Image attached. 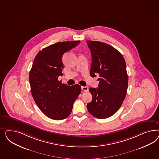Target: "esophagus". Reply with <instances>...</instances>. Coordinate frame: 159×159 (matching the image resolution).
Instances as JSON below:
<instances>
[{
	"instance_id": "obj_1",
	"label": "esophagus",
	"mask_w": 159,
	"mask_h": 159,
	"mask_svg": "<svg viewBox=\"0 0 159 159\" xmlns=\"http://www.w3.org/2000/svg\"><path fill=\"white\" fill-rule=\"evenodd\" d=\"M82 90L83 92H87V91H89V88H88V87L87 86H82Z\"/></svg>"
}]
</instances>
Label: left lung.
Listing matches in <instances>:
<instances>
[{
    "mask_svg": "<svg viewBox=\"0 0 159 159\" xmlns=\"http://www.w3.org/2000/svg\"><path fill=\"white\" fill-rule=\"evenodd\" d=\"M92 54L90 76L100 81L98 88H90L92 101L87 104L92 116L104 119L114 115L125 99L128 77L122 55L111 45L100 41H87Z\"/></svg>",
    "mask_w": 159,
    "mask_h": 159,
    "instance_id": "left-lung-1",
    "label": "left lung"
}]
</instances>
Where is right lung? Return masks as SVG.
Wrapping results in <instances>:
<instances>
[{"label": "right lung", "instance_id": "1", "mask_svg": "<svg viewBox=\"0 0 159 159\" xmlns=\"http://www.w3.org/2000/svg\"><path fill=\"white\" fill-rule=\"evenodd\" d=\"M80 43L59 42L39 51L30 72L31 92L39 108L48 118L63 120L71 114L73 105L81 92V86L62 84V56Z\"/></svg>", "mask_w": 159, "mask_h": 159}]
</instances>
